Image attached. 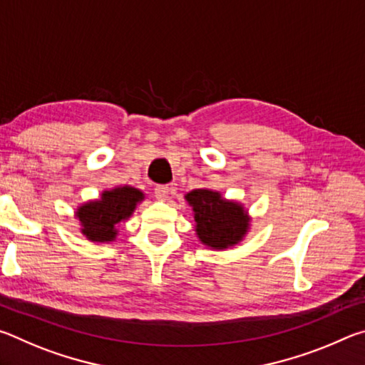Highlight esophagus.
<instances>
[{
    "label": "esophagus",
    "instance_id": "obj_1",
    "mask_svg": "<svg viewBox=\"0 0 365 365\" xmlns=\"http://www.w3.org/2000/svg\"><path fill=\"white\" fill-rule=\"evenodd\" d=\"M169 191H170V188L168 187V185H158L156 188H154V196L158 197V200H168V196H169Z\"/></svg>",
    "mask_w": 365,
    "mask_h": 365
}]
</instances>
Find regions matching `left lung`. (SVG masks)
<instances>
[{
  "label": "left lung",
  "instance_id": "8db88e82",
  "mask_svg": "<svg viewBox=\"0 0 365 365\" xmlns=\"http://www.w3.org/2000/svg\"><path fill=\"white\" fill-rule=\"evenodd\" d=\"M185 197L193 207L195 230L201 243L225 250L242 242L250 227V217L242 205L227 201L211 190H193Z\"/></svg>",
  "mask_w": 365,
  "mask_h": 365
}]
</instances>
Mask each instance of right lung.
I'll list each match as a JSON object with an SVG mask.
<instances>
[{
	"instance_id": "obj_1",
	"label": "right lung",
	"mask_w": 365,
	"mask_h": 365,
	"mask_svg": "<svg viewBox=\"0 0 365 365\" xmlns=\"http://www.w3.org/2000/svg\"><path fill=\"white\" fill-rule=\"evenodd\" d=\"M143 197V193L133 187L104 191L101 200L90 201L77 209L82 233L91 242H113L117 235L115 225L130 217Z\"/></svg>"
}]
</instances>
